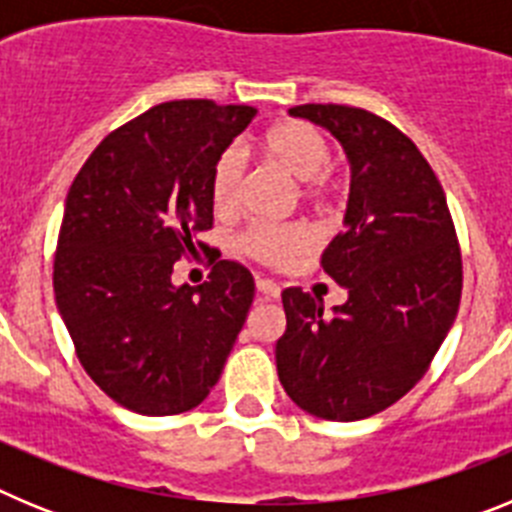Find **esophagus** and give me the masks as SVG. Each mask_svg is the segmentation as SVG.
<instances>
[{
    "instance_id": "34e87169",
    "label": "esophagus",
    "mask_w": 512,
    "mask_h": 512,
    "mask_svg": "<svg viewBox=\"0 0 512 512\" xmlns=\"http://www.w3.org/2000/svg\"><path fill=\"white\" fill-rule=\"evenodd\" d=\"M256 289H259V295L266 297V300H279V295H282L279 284L271 282V279H264V277L256 279Z\"/></svg>"
}]
</instances>
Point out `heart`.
Here are the masks:
<instances>
[{
    "label": "heart",
    "instance_id": "1",
    "mask_svg": "<svg viewBox=\"0 0 512 512\" xmlns=\"http://www.w3.org/2000/svg\"><path fill=\"white\" fill-rule=\"evenodd\" d=\"M261 156L287 176L300 182L302 200L315 207L330 205L336 197V179L328 166L333 161L330 140L310 122H282L261 138ZM246 187V158L241 148H225L217 156L210 176V197L217 215H235ZM312 230L305 223L253 225L241 235L243 256L269 269H284L310 251Z\"/></svg>",
    "mask_w": 512,
    "mask_h": 512
}]
</instances>
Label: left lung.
<instances>
[{
    "label": "left lung",
    "mask_w": 512,
    "mask_h": 512,
    "mask_svg": "<svg viewBox=\"0 0 512 512\" xmlns=\"http://www.w3.org/2000/svg\"><path fill=\"white\" fill-rule=\"evenodd\" d=\"M289 115L330 130L351 161L346 230L320 259L348 300L325 312L310 292L284 289L277 372L305 413L348 423L395 405L428 372L459 310L461 248L438 176L392 122L346 104Z\"/></svg>",
    "instance_id": "obj_1"
}]
</instances>
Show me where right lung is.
Wrapping results in <instances>:
<instances>
[{
    "label": "right lung",
    "mask_w": 512,
    "mask_h": 512,
    "mask_svg": "<svg viewBox=\"0 0 512 512\" xmlns=\"http://www.w3.org/2000/svg\"><path fill=\"white\" fill-rule=\"evenodd\" d=\"M256 110L176 99L112 130L66 197L53 292L84 372L140 415L197 408L246 323L253 277L212 256L210 282H171L174 264L207 251L210 176Z\"/></svg>",
    "instance_id": "obj_1"
}]
</instances>
